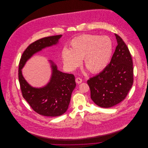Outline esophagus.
Returning a JSON list of instances; mask_svg holds the SVG:
<instances>
[{
	"instance_id": "esophagus-1",
	"label": "esophagus",
	"mask_w": 148,
	"mask_h": 148,
	"mask_svg": "<svg viewBox=\"0 0 148 148\" xmlns=\"http://www.w3.org/2000/svg\"><path fill=\"white\" fill-rule=\"evenodd\" d=\"M82 82H83V80L79 77H77L76 79V83L77 84H80L82 83Z\"/></svg>"
}]
</instances>
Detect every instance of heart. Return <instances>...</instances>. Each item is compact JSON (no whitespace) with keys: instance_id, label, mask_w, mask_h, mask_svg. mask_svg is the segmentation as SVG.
Instances as JSON below:
<instances>
[{"instance_id":"heart-1","label":"heart","mask_w":148,"mask_h":148,"mask_svg":"<svg viewBox=\"0 0 148 148\" xmlns=\"http://www.w3.org/2000/svg\"><path fill=\"white\" fill-rule=\"evenodd\" d=\"M70 46L71 49L64 48L62 56L64 65L71 70L79 66L84 59L89 71L99 72L106 68L112 54V42L106 36L81 35L71 40Z\"/></svg>"}]
</instances>
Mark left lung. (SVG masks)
I'll return each mask as SVG.
<instances>
[{
	"label": "left lung",
	"mask_w": 148,
	"mask_h": 148,
	"mask_svg": "<svg viewBox=\"0 0 148 148\" xmlns=\"http://www.w3.org/2000/svg\"><path fill=\"white\" fill-rule=\"evenodd\" d=\"M117 45L110 62L87 83L90 98L98 106L110 108L123 101L133 83L132 58L126 44L115 34Z\"/></svg>",
	"instance_id": "obj_1"
}]
</instances>
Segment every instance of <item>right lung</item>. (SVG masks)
Here are the masks:
<instances>
[{"mask_svg": "<svg viewBox=\"0 0 148 148\" xmlns=\"http://www.w3.org/2000/svg\"><path fill=\"white\" fill-rule=\"evenodd\" d=\"M62 36L59 35L46 37L31 43L24 51L19 62V81L23 97L34 110L44 116H59L66 111L72 91L76 85L75 76L59 71L56 65L50 60L52 69L50 81L45 86L37 88L26 82L21 69L34 54L56 44Z\"/></svg>", "mask_w": 148, "mask_h": 148, "instance_id": "add662e5", "label": "right lung"}]
</instances>
